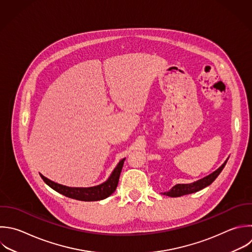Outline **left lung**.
<instances>
[{"label":"left lung","mask_w":252,"mask_h":252,"mask_svg":"<svg viewBox=\"0 0 252 252\" xmlns=\"http://www.w3.org/2000/svg\"><path fill=\"white\" fill-rule=\"evenodd\" d=\"M226 161H227V159L222 163L221 166H220L216 171H214L210 175H208V176H206V177H204V178H202V179H200L196 182L190 183V184H176L169 191L164 192L162 194L166 195V196H169V197H180V196H183V195H187V194L197 192V191L207 187L218 177V175L220 173V171L224 167Z\"/></svg>","instance_id":"left-lung-1"}]
</instances>
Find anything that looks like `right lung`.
<instances>
[{
	"instance_id": "obj_1",
	"label": "right lung",
	"mask_w": 252,
	"mask_h": 252,
	"mask_svg": "<svg viewBox=\"0 0 252 252\" xmlns=\"http://www.w3.org/2000/svg\"><path fill=\"white\" fill-rule=\"evenodd\" d=\"M125 158L121 159L113 172L111 173L110 177L102 184L94 186V187H89V188H74V187H68L64 186L58 183H55L46 177H44L42 174H40L43 181L50 186L55 191L59 192L60 194H63L66 197L80 200V201H99L102 199L107 198L110 196L116 189L119 181V176L123 167Z\"/></svg>"
}]
</instances>
